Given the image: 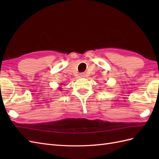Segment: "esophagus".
<instances>
[{
    "label": "esophagus",
    "instance_id": "obj_1",
    "mask_svg": "<svg viewBox=\"0 0 159 159\" xmlns=\"http://www.w3.org/2000/svg\"><path fill=\"white\" fill-rule=\"evenodd\" d=\"M83 74H82V76H83Z\"/></svg>",
    "mask_w": 159,
    "mask_h": 159
}]
</instances>
